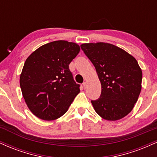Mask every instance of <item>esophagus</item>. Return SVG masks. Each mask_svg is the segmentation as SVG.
Listing matches in <instances>:
<instances>
[{
    "instance_id": "esophagus-1",
    "label": "esophagus",
    "mask_w": 157,
    "mask_h": 157,
    "mask_svg": "<svg viewBox=\"0 0 157 157\" xmlns=\"http://www.w3.org/2000/svg\"><path fill=\"white\" fill-rule=\"evenodd\" d=\"M87 86H88V82H84L83 83H82V86L84 87V89H86V88H87Z\"/></svg>"
}]
</instances>
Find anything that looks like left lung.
<instances>
[{"mask_svg":"<svg viewBox=\"0 0 157 157\" xmlns=\"http://www.w3.org/2000/svg\"><path fill=\"white\" fill-rule=\"evenodd\" d=\"M91 61L101 83V95L91 103L104 120L116 121L134 109L142 89V72L136 59L121 48L107 43L80 46Z\"/></svg>","mask_w":157,"mask_h":157,"instance_id":"obj_1","label":"left lung"}]
</instances>
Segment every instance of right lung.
I'll list each match as a JSON object with an SVG mask.
<instances>
[{
    "label": "right lung",
    "mask_w": 157,
    "mask_h": 157,
    "mask_svg": "<svg viewBox=\"0 0 157 157\" xmlns=\"http://www.w3.org/2000/svg\"><path fill=\"white\" fill-rule=\"evenodd\" d=\"M80 50L75 43L56 40L41 46L26 59L20 86L27 106L37 117L58 119L80 93V85L69 70Z\"/></svg>",
    "instance_id": "add662e5"
}]
</instances>
